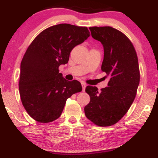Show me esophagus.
Returning <instances> with one entry per match:
<instances>
[{
	"mask_svg": "<svg viewBox=\"0 0 158 158\" xmlns=\"http://www.w3.org/2000/svg\"><path fill=\"white\" fill-rule=\"evenodd\" d=\"M86 88V85L84 83H82V88H83V91H85Z\"/></svg>",
	"mask_w": 158,
	"mask_h": 158,
	"instance_id": "1",
	"label": "esophagus"
}]
</instances>
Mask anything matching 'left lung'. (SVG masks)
Segmentation results:
<instances>
[{
  "label": "left lung",
  "mask_w": 158,
  "mask_h": 158,
  "mask_svg": "<svg viewBox=\"0 0 158 158\" xmlns=\"http://www.w3.org/2000/svg\"><path fill=\"white\" fill-rule=\"evenodd\" d=\"M91 36L103 47L101 70L109 76L108 86L98 92L88 85L90 100L84 108L85 116L98 126L118 122L132 104L139 84L137 53L126 35L111 27H90Z\"/></svg>",
  "instance_id": "1"
}]
</instances>
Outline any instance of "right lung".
I'll use <instances>...</instances> for the list:
<instances>
[{
  "instance_id": "1",
  "label": "right lung",
  "mask_w": 158,
  "mask_h": 158,
  "mask_svg": "<svg viewBox=\"0 0 158 158\" xmlns=\"http://www.w3.org/2000/svg\"><path fill=\"white\" fill-rule=\"evenodd\" d=\"M90 35L87 27L61 23L41 32L28 47L21 62L19 88L23 107L34 120L57 119L67 99L82 90L79 81H67L58 68Z\"/></svg>"
}]
</instances>
